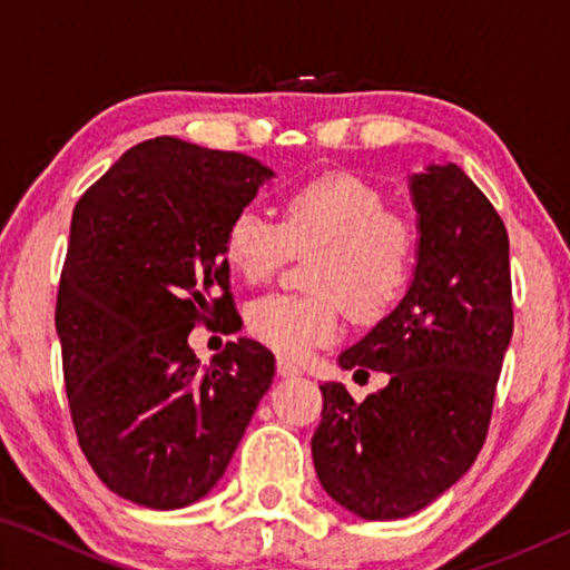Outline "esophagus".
Instances as JSON below:
<instances>
[{
	"label": "esophagus",
	"mask_w": 570,
	"mask_h": 570,
	"mask_svg": "<svg viewBox=\"0 0 570 570\" xmlns=\"http://www.w3.org/2000/svg\"><path fill=\"white\" fill-rule=\"evenodd\" d=\"M276 372H278V377H298V374H302V370H298V366L288 360H284V356L276 362Z\"/></svg>",
	"instance_id": "obj_1"
}]
</instances>
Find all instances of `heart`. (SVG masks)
<instances>
[{
	"instance_id": "obj_1",
	"label": "heart",
	"mask_w": 570,
	"mask_h": 570,
	"mask_svg": "<svg viewBox=\"0 0 570 570\" xmlns=\"http://www.w3.org/2000/svg\"><path fill=\"white\" fill-rule=\"evenodd\" d=\"M417 240L412 218L387 208L377 188L334 173L288 193L282 220L240 208L226 228L224 256L246 284H264L292 254H314L312 294H268L246 308L258 342L298 360L336 340L342 306L362 322L390 312L412 282Z\"/></svg>"
}]
</instances>
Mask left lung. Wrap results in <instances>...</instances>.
<instances>
[{"label": "left lung", "instance_id": "1", "mask_svg": "<svg viewBox=\"0 0 570 570\" xmlns=\"http://www.w3.org/2000/svg\"><path fill=\"white\" fill-rule=\"evenodd\" d=\"M417 266L402 302L340 354L342 370L387 372L354 402L322 384L312 438L316 478L364 520L417 513L465 475L485 442L500 366L513 336L503 218L455 163L410 176Z\"/></svg>", "mask_w": 570, "mask_h": 570}]
</instances>
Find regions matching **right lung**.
I'll return each instance as SVG.
<instances>
[{"mask_svg":"<svg viewBox=\"0 0 570 570\" xmlns=\"http://www.w3.org/2000/svg\"><path fill=\"white\" fill-rule=\"evenodd\" d=\"M272 178L244 153L156 138L77 200L55 308L65 390L85 458L130 503L208 495L272 387L264 344L240 336L208 366L188 346L196 324L236 322L226 228Z\"/></svg>","mask_w":570,"mask_h":570,"instance_id":"right-lung-1","label":"right lung"}]
</instances>
